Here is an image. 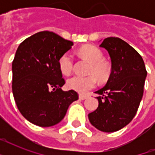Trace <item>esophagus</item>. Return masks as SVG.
Instances as JSON below:
<instances>
[{
    "instance_id": "1",
    "label": "esophagus",
    "mask_w": 155,
    "mask_h": 155,
    "mask_svg": "<svg viewBox=\"0 0 155 155\" xmlns=\"http://www.w3.org/2000/svg\"><path fill=\"white\" fill-rule=\"evenodd\" d=\"M87 97H88V96H87V95H85V94L79 95V98H80V100H85V99H87Z\"/></svg>"
}]
</instances>
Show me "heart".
Segmentation results:
<instances>
[{
  "instance_id": "heart-1",
  "label": "heart",
  "mask_w": 155,
  "mask_h": 155,
  "mask_svg": "<svg viewBox=\"0 0 155 155\" xmlns=\"http://www.w3.org/2000/svg\"><path fill=\"white\" fill-rule=\"evenodd\" d=\"M80 55L91 63L89 72L93 73L100 80H105L109 75V68L102 61L103 54L98 48L92 46H84L79 50ZM58 68L63 75H70L73 69V58L70 53L63 54L58 59ZM97 84V78L94 75L87 76L74 75L67 81L68 87L71 90L84 92L93 88Z\"/></svg>"
}]
</instances>
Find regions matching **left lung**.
<instances>
[{"label":"left lung","instance_id":"left-lung-1","mask_svg":"<svg viewBox=\"0 0 155 155\" xmlns=\"http://www.w3.org/2000/svg\"><path fill=\"white\" fill-rule=\"evenodd\" d=\"M100 47L111 58V74L99 94L98 108L88 114L90 122L103 132H115L127 125L137 113L143 96L147 71L138 52L119 38H104Z\"/></svg>","mask_w":155,"mask_h":155}]
</instances>
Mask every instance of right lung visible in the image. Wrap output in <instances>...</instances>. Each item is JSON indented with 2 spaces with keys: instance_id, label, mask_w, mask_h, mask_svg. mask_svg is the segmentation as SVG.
<instances>
[{
  "instance_id": "right-lung-1",
  "label": "right lung",
  "mask_w": 155,
  "mask_h": 155,
  "mask_svg": "<svg viewBox=\"0 0 155 155\" xmlns=\"http://www.w3.org/2000/svg\"><path fill=\"white\" fill-rule=\"evenodd\" d=\"M72 46L50 31L35 34L19 45L12 64V89L18 110L30 122L56 125L78 100L75 91L62 90L65 80L58 68L59 58Z\"/></svg>"
}]
</instances>
